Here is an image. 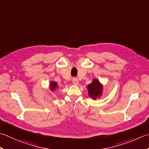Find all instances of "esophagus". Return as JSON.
I'll return each instance as SVG.
<instances>
[{"instance_id": "obj_1", "label": "esophagus", "mask_w": 149, "mask_h": 149, "mask_svg": "<svg viewBox=\"0 0 149 149\" xmlns=\"http://www.w3.org/2000/svg\"><path fill=\"white\" fill-rule=\"evenodd\" d=\"M72 83H73V84H75V85H77V84H79V81L76 77H74L72 79Z\"/></svg>"}]
</instances>
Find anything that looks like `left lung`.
Masks as SVG:
<instances>
[{
    "label": "left lung",
    "instance_id": "1",
    "mask_svg": "<svg viewBox=\"0 0 149 149\" xmlns=\"http://www.w3.org/2000/svg\"><path fill=\"white\" fill-rule=\"evenodd\" d=\"M87 88H88V92L90 97H91L93 100H96L97 98L100 97L102 95L103 86L100 81L95 79L91 83L87 86Z\"/></svg>",
    "mask_w": 149,
    "mask_h": 149
}]
</instances>
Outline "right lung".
Masks as SVG:
<instances>
[{"label": "right lung", "mask_w": 149, "mask_h": 149, "mask_svg": "<svg viewBox=\"0 0 149 149\" xmlns=\"http://www.w3.org/2000/svg\"><path fill=\"white\" fill-rule=\"evenodd\" d=\"M57 86V83L55 82V81H53V82H51L50 84H49V89H50L52 92H54V90L56 89Z\"/></svg>", "instance_id": "right-lung-1"}]
</instances>
